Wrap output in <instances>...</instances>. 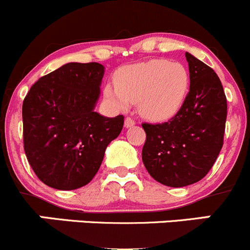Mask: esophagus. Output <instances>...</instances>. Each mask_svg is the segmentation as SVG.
I'll use <instances>...</instances> for the list:
<instances>
[{"mask_svg":"<svg viewBox=\"0 0 250 250\" xmlns=\"http://www.w3.org/2000/svg\"><path fill=\"white\" fill-rule=\"evenodd\" d=\"M135 125V121L133 120L132 117H127L125 120V128H129V127H133V125Z\"/></svg>","mask_w":250,"mask_h":250,"instance_id":"1","label":"esophagus"}]
</instances>
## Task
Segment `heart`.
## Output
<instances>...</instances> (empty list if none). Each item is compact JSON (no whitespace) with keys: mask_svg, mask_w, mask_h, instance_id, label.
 Here are the masks:
<instances>
[{"mask_svg":"<svg viewBox=\"0 0 250 250\" xmlns=\"http://www.w3.org/2000/svg\"><path fill=\"white\" fill-rule=\"evenodd\" d=\"M107 84L104 96L118 110L138 103L139 112L151 121H166L183 107L189 91V72L182 63L164 58L125 66Z\"/></svg>","mask_w":250,"mask_h":250,"instance_id":"b5f03b06","label":"heart"}]
</instances>
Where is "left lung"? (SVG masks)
<instances>
[{"label": "left lung", "instance_id": "8db88e82", "mask_svg": "<svg viewBox=\"0 0 250 250\" xmlns=\"http://www.w3.org/2000/svg\"><path fill=\"white\" fill-rule=\"evenodd\" d=\"M190 86L186 103L168 122L143 123L142 159L155 181L168 187L197 183L211 169L224 145L227 100L214 69L186 52Z\"/></svg>", "mask_w": 250, "mask_h": 250}]
</instances>
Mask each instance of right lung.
I'll use <instances>...</instances> for the list:
<instances>
[{
    "instance_id": "add662e5",
    "label": "right lung",
    "mask_w": 250,
    "mask_h": 250,
    "mask_svg": "<svg viewBox=\"0 0 250 250\" xmlns=\"http://www.w3.org/2000/svg\"><path fill=\"white\" fill-rule=\"evenodd\" d=\"M104 72L96 62H71L41 77L24 99V151L38 178L51 188L88 184L122 130V115L108 118L94 111Z\"/></svg>"
}]
</instances>
